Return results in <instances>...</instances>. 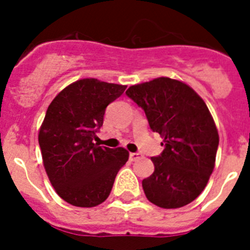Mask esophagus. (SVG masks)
<instances>
[{"mask_svg":"<svg viewBox=\"0 0 250 250\" xmlns=\"http://www.w3.org/2000/svg\"><path fill=\"white\" fill-rule=\"evenodd\" d=\"M130 160L131 161H136V160H139V159L141 158V155L140 154H139V152H130Z\"/></svg>","mask_w":250,"mask_h":250,"instance_id":"34e87169","label":"esophagus"}]
</instances>
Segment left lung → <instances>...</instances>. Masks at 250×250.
Returning <instances> with one entry per match:
<instances>
[{"mask_svg": "<svg viewBox=\"0 0 250 250\" xmlns=\"http://www.w3.org/2000/svg\"><path fill=\"white\" fill-rule=\"evenodd\" d=\"M126 95L144 109L164 145L161 155L151 158L154 173L143 180L147 200L164 209L189 204L207 187L219 145L207 104L190 86L170 77L130 86Z\"/></svg>", "mask_w": 250, "mask_h": 250, "instance_id": "8db88e82", "label": "left lung"}]
</instances>
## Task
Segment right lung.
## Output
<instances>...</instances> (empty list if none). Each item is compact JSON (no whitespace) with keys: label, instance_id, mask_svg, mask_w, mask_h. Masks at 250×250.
Segmentation results:
<instances>
[{"label":"right lung","instance_id":"add662e5","mask_svg":"<svg viewBox=\"0 0 250 250\" xmlns=\"http://www.w3.org/2000/svg\"><path fill=\"white\" fill-rule=\"evenodd\" d=\"M125 85L81 79L66 86L47 107L39 131L43 167L55 191L68 204L92 208L107 199L119 170L129 159L124 147L92 143L106 106Z\"/></svg>","mask_w":250,"mask_h":250}]
</instances>
